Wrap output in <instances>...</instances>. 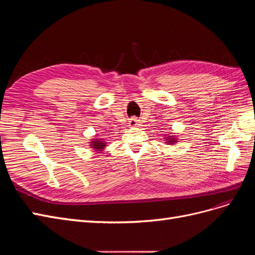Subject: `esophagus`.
Masks as SVG:
<instances>
[{"instance_id":"obj_1","label":"esophagus","mask_w":255,"mask_h":255,"mask_svg":"<svg viewBox=\"0 0 255 255\" xmlns=\"http://www.w3.org/2000/svg\"><path fill=\"white\" fill-rule=\"evenodd\" d=\"M128 127L129 128H136V127H139V120L137 118H130L128 121Z\"/></svg>"}]
</instances>
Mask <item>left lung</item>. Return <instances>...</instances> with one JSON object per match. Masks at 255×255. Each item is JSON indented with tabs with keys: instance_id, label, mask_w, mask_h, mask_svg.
<instances>
[{
	"instance_id": "obj_1",
	"label": "left lung",
	"mask_w": 255,
	"mask_h": 255,
	"mask_svg": "<svg viewBox=\"0 0 255 255\" xmlns=\"http://www.w3.org/2000/svg\"><path fill=\"white\" fill-rule=\"evenodd\" d=\"M165 139L167 144H174L175 142H177V140H179L175 135H166Z\"/></svg>"
}]
</instances>
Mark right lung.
<instances>
[{"label":"right lung","mask_w":255,"mask_h":255,"mask_svg":"<svg viewBox=\"0 0 255 255\" xmlns=\"http://www.w3.org/2000/svg\"><path fill=\"white\" fill-rule=\"evenodd\" d=\"M89 145L98 153L102 152L105 149V146H107L106 142H104L103 139H99V138H96V139H92L91 141H89Z\"/></svg>","instance_id":"1"}]
</instances>
